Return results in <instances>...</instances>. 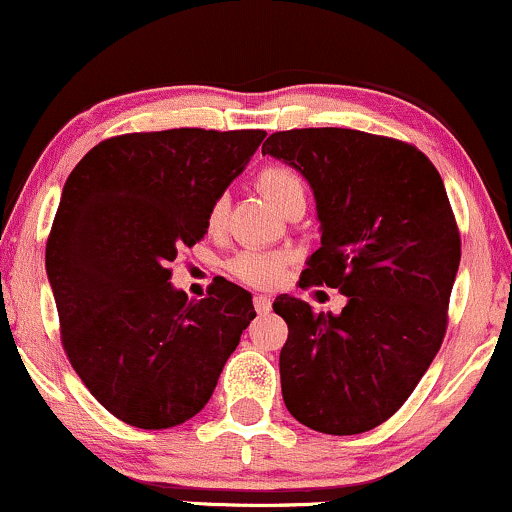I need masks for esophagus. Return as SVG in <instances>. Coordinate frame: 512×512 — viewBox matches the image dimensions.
<instances>
[{"mask_svg": "<svg viewBox=\"0 0 512 512\" xmlns=\"http://www.w3.org/2000/svg\"><path fill=\"white\" fill-rule=\"evenodd\" d=\"M252 303H255V310L260 315H267L269 310H272V298H267V296H255V301Z\"/></svg>", "mask_w": 512, "mask_h": 512, "instance_id": "34e87169", "label": "esophagus"}]
</instances>
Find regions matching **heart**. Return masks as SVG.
<instances>
[{
    "label": "heart",
    "instance_id": "1",
    "mask_svg": "<svg viewBox=\"0 0 512 512\" xmlns=\"http://www.w3.org/2000/svg\"><path fill=\"white\" fill-rule=\"evenodd\" d=\"M257 190L262 192L276 209L286 211L293 202H305V187L301 175L291 166L284 163H269L260 168L255 175ZM226 221V199L219 197L211 202L207 214L209 231H219ZM291 257L286 252H262V250H245L238 252L231 262H228V272L236 276L243 284L255 286V289H272L284 279L286 267H289Z\"/></svg>",
    "mask_w": 512,
    "mask_h": 512
}]
</instances>
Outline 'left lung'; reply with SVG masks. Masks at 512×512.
Listing matches in <instances>:
<instances>
[{
  "label": "left lung",
  "mask_w": 512,
  "mask_h": 512,
  "mask_svg": "<svg viewBox=\"0 0 512 512\" xmlns=\"http://www.w3.org/2000/svg\"><path fill=\"white\" fill-rule=\"evenodd\" d=\"M262 154L313 187L322 238L298 284L346 296L339 315L276 296L274 313L289 325L284 404L313 431L366 433L407 402L448 330L460 267L448 192L416 146L358 129L274 132Z\"/></svg>",
  "instance_id": "left-lung-1"
}]
</instances>
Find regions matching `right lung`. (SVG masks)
<instances>
[{
    "instance_id": "obj_1",
    "label": "right lung",
    "mask_w": 512,
    "mask_h": 512,
    "mask_svg": "<svg viewBox=\"0 0 512 512\" xmlns=\"http://www.w3.org/2000/svg\"><path fill=\"white\" fill-rule=\"evenodd\" d=\"M267 137L264 129L180 127L93 146L64 182L45 248L64 354L93 397L129 426L173 428L199 414L252 296L223 276L187 301L170 262L207 233V214Z\"/></svg>"
}]
</instances>
